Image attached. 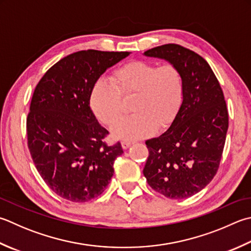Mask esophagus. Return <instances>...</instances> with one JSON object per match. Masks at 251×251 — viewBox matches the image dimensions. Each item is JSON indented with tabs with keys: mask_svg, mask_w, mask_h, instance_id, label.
<instances>
[{
	"mask_svg": "<svg viewBox=\"0 0 251 251\" xmlns=\"http://www.w3.org/2000/svg\"><path fill=\"white\" fill-rule=\"evenodd\" d=\"M132 144H134V142L128 141V140H123V141H122V148H123V149L129 148V147H130Z\"/></svg>",
	"mask_w": 251,
	"mask_h": 251,
	"instance_id": "1",
	"label": "esophagus"
}]
</instances>
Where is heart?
I'll return each mask as SVG.
<instances>
[{"label":"heart","mask_w":251,"mask_h":251,"mask_svg":"<svg viewBox=\"0 0 251 251\" xmlns=\"http://www.w3.org/2000/svg\"><path fill=\"white\" fill-rule=\"evenodd\" d=\"M134 96L131 115L112 127L114 137L136 140L169 126L183 103L184 81L178 68L172 64L156 67L145 61L125 64L113 74L111 81L100 78L93 85L89 103L102 124L111 126L122 113V99Z\"/></svg>","instance_id":"obj_1"}]
</instances>
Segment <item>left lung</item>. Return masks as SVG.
I'll return each instance as SVG.
<instances>
[{
    "instance_id": "8db88e82",
    "label": "left lung",
    "mask_w": 251,
    "mask_h": 251,
    "mask_svg": "<svg viewBox=\"0 0 251 251\" xmlns=\"http://www.w3.org/2000/svg\"><path fill=\"white\" fill-rule=\"evenodd\" d=\"M144 55L168 61L184 81L183 103L169 129L146 141L144 175L165 197L188 198L213 179L222 158L228 128L222 88L207 61L189 49L170 43Z\"/></svg>"
}]
</instances>
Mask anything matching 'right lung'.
Returning <instances> with one entry per match:
<instances>
[{"instance_id":"obj_1","label":"right lung","mask_w":251,"mask_h":251,"mask_svg":"<svg viewBox=\"0 0 251 251\" xmlns=\"http://www.w3.org/2000/svg\"><path fill=\"white\" fill-rule=\"evenodd\" d=\"M130 52L79 51L44 74L34 89L27 117L28 148L46 184L60 197L86 202L100 196L123 153L90 109V92L107 68Z\"/></svg>"}]
</instances>
